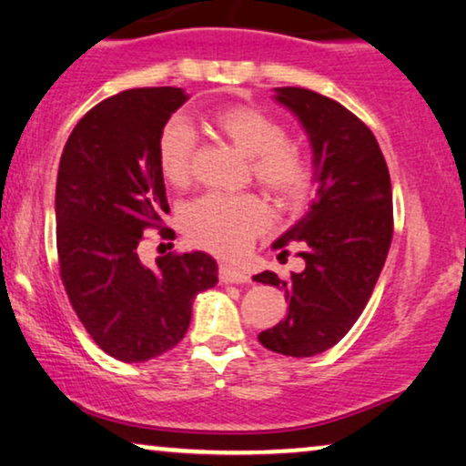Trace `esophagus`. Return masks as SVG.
I'll use <instances>...</instances> for the list:
<instances>
[{
  "label": "esophagus",
  "instance_id": "1",
  "mask_svg": "<svg viewBox=\"0 0 466 466\" xmlns=\"http://www.w3.org/2000/svg\"><path fill=\"white\" fill-rule=\"evenodd\" d=\"M219 281L226 283V285L228 283H249L251 279H249V275H247L245 270L234 268V266H229V264H221Z\"/></svg>",
  "mask_w": 466,
  "mask_h": 466
}]
</instances>
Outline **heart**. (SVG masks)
<instances>
[{
	"instance_id": "obj_1",
	"label": "heart",
	"mask_w": 466,
	"mask_h": 466,
	"mask_svg": "<svg viewBox=\"0 0 466 466\" xmlns=\"http://www.w3.org/2000/svg\"><path fill=\"white\" fill-rule=\"evenodd\" d=\"M207 126L249 157L253 178L277 200L296 202L307 194L311 157L300 145L285 138L281 123L266 110L245 104L223 106L207 116ZM194 151L196 138L187 123H166L157 138V166L166 183L183 187L189 181ZM268 208L256 196L207 194L187 204L181 223L196 245L221 256H237L268 226Z\"/></svg>"
}]
</instances>
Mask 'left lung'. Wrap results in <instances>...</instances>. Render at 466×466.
<instances>
[{
	"label": "left lung",
	"mask_w": 466,
	"mask_h": 466,
	"mask_svg": "<svg viewBox=\"0 0 466 466\" xmlns=\"http://www.w3.org/2000/svg\"><path fill=\"white\" fill-rule=\"evenodd\" d=\"M311 140L318 194L272 249L298 247L305 270L288 281L264 270L253 281L285 289L288 315L259 332L266 350L311 358L330 350L356 324L386 264L394 232L392 183L370 129L334 99L302 86H279Z\"/></svg>",
	"instance_id": "1"
}]
</instances>
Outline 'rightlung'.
<instances>
[{"mask_svg":"<svg viewBox=\"0 0 466 466\" xmlns=\"http://www.w3.org/2000/svg\"><path fill=\"white\" fill-rule=\"evenodd\" d=\"M187 102L177 86H142L106 97L72 129L57 172L59 275L91 339L121 362H145L185 337L196 294L215 288L208 253H168L145 266L142 232L170 213L157 138Z\"/></svg>","mask_w":466,"mask_h":466,"instance_id":"1","label":"right lung"}]
</instances>
